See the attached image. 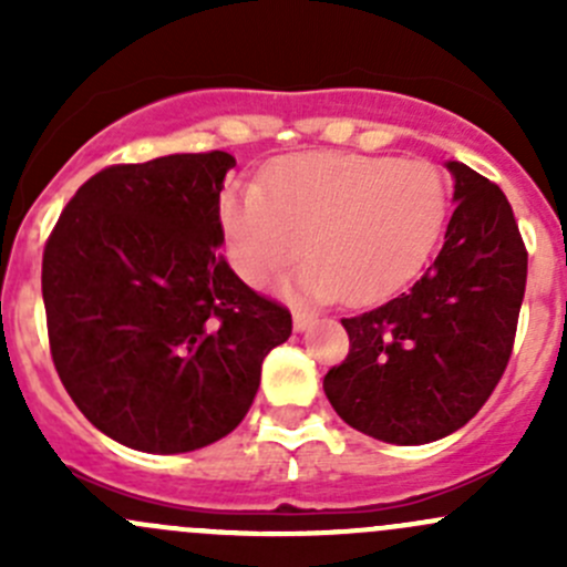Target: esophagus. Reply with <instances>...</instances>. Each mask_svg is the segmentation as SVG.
<instances>
[{"label": "esophagus", "instance_id": "obj_1", "mask_svg": "<svg viewBox=\"0 0 567 567\" xmlns=\"http://www.w3.org/2000/svg\"><path fill=\"white\" fill-rule=\"evenodd\" d=\"M312 323H316V316H312V312H307V310H293V329H296V331L310 329Z\"/></svg>", "mask_w": 567, "mask_h": 567}]
</instances>
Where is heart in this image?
<instances>
[{"instance_id":"1","label":"heart","mask_w":567,"mask_h":567,"mask_svg":"<svg viewBox=\"0 0 567 567\" xmlns=\"http://www.w3.org/2000/svg\"><path fill=\"white\" fill-rule=\"evenodd\" d=\"M450 216L447 175L431 162L364 153H301L260 186L221 197L230 262L249 285L271 282L310 251L299 288L320 301L368 305L403 288L431 257Z\"/></svg>"}]
</instances>
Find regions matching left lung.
Returning <instances> with one entry per match:
<instances>
[{
    "label": "left lung",
    "instance_id": "left-lung-1",
    "mask_svg": "<svg viewBox=\"0 0 567 567\" xmlns=\"http://www.w3.org/2000/svg\"><path fill=\"white\" fill-rule=\"evenodd\" d=\"M444 247L405 293L342 318L348 357L323 392L357 431L427 444L466 425L499 384L527 288V247L505 192L461 162Z\"/></svg>",
    "mask_w": 567,
    "mask_h": 567
}]
</instances>
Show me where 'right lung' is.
<instances>
[{"mask_svg":"<svg viewBox=\"0 0 567 567\" xmlns=\"http://www.w3.org/2000/svg\"><path fill=\"white\" fill-rule=\"evenodd\" d=\"M236 158L175 153L112 164L79 186L43 249L56 375L125 447L188 453L247 416L290 310L236 277L219 194Z\"/></svg>","mask_w":567,"mask_h":567,"instance_id":"1","label":"right lung"}]
</instances>
